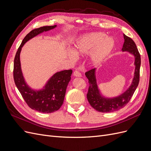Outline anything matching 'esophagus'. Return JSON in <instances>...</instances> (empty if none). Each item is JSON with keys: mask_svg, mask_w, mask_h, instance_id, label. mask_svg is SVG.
I'll list each match as a JSON object with an SVG mask.
<instances>
[{"mask_svg": "<svg viewBox=\"0 0 151 151\" xmlns=\"http://www.w3.org/2000/svg\"><path fill=\"white\" fill-rule=\"evenodd\" d=\"M73 75H74V77H82V75H81V73L79 71H77V70L74 71V73H73Z\"/></svg>", "mask_w": 151, "mask_h": 151, "instance_id": "esophagus-1", "label": "esophagus"}]
</instances>
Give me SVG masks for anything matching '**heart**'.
<instances>
[{
  "label": "heart",
  "instance_id": "obj_1",
  "mask_svg": "<svg viewBox=\"0 0 151 151\" xmlns=\"http://www.w3.org/2000/svg\"><path fill=\"white\" fill-rule=\"evenodd\" d=\"M97 32L84 35L77 40L73 50H69L68 56L72 61L77 59L76 56L85 55L89 53V61L93 65L101 63L110 53L115 45V41L112 37Z\"/></svg>",
  "mask_w": 151,
  "mask_h": 151
}]
</instances>
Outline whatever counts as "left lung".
Listing matches in <instances>:
<instances>
[{
	"instance_id": "1",
	"label": "left lung",
	"mask_w": 151,
	"mask_h": 151,
	"mask_svg": "<svg viewBox=\"0 0 151 151\" xmlns=\"http://www.w3.org/2000/svg\"><path fill=\"white\" fill-rule=\"evenodd\" d=\"M124 43L122 52H127L134 57L135 71L132 83L125 91L115 97L104 96L100 91L96 79V68L86 72V76L89 83L87 98L91 106L96 110L102 113H109L118 110L129 102L139 85L140 67V55L133 40L123 34Z\"/></svg>"
}]
</instances>
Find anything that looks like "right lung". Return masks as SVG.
I'll return each mask as SVG.
<instances>
[{
    "mask_svg": "<svg viewBox=\"0 0 151 151\" xmlns=\"http://www.w3.org/2000/svg\"><path fill=\"white\" fill-rule=\"evenodd\" d=\"M56 27L57 25L43 26L30 31L22 40L14 62V79L17 89L28 106L41 113L55 112L61 107L64 100L67 87L71 79L72 70H65L55 73L42 89H33L27 84L24 77L21 69L20 53L22 47L29 40Z\"/></svg>",
    "mask_w": 151,
    "mask_h": 151,
    "instance_id": "1",
    "label": "right lung"
}]
</instances>
